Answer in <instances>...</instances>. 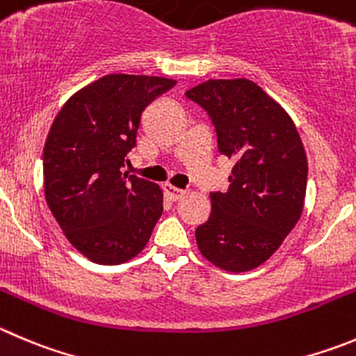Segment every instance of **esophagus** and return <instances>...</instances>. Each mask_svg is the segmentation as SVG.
Listing matches in <instances>:
<instances>
[{
    "instance_id": "1",
    "label": "esophagus",
    "mask_w": 356,
    "mask_h": 356,
    "mask_svg": "<svg viewBox=\"0 0 356 356\" xmlns=\"http://www.w3.org/2000/svg\"><path fill=\"white\" fill-rule=\"evenodd\" d=\"M163 191H165V193H167V197L170 198L172 202H177V200H181L182 197H184L186 195V191L184 189H179V188H175V186H172V184H163Z\"/></svg>"
}]
</instances>
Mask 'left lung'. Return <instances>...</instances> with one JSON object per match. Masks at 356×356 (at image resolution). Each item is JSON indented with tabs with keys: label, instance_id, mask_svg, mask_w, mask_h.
Listing matches in <instances>:
<instances>
[{
	"label": "left lung",
	"instance_id": "1",
	"mask_svg": "<svg viewBox=\"0 0 356 356\" xmlns=\"http://www.w3.org/2000/svg\"><path fill=\"white\" fill-rule=\"evenodd\" d=\"M186 98L214 124L218 149L235 161L227 193L197 228L200 253L216 267L248 272L267 261L304 209L307 159L290 115L248 79L207 81Z\"/></svg>",
	"mask_w": 356,
	"mask_h": 356
}]
</instances>
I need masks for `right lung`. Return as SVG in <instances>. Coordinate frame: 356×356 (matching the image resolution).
I'll use <instances>...</instances> for the list:
<instances>
[{
	"mask_svg": "<svg viewBox=\"0 0 356 356\" xmlns=\"http://www.w3.org/2000/svg\"><path fill=\"white\" fill-rule=\"evenodd\" d=\"M175 81L112 73L56 115L43 149L45 200L66 238L95 264L137 257L163 212L158 184L122 172L140 115Z\"/></svg>",
	"mask_w": 356,
	"mask_h": 356,
	"instance_id": "right-lung-1",
	"label": "right lung"
}]
</instances>
